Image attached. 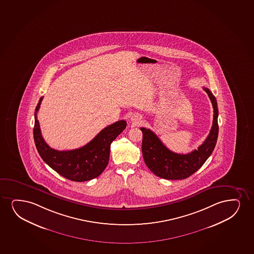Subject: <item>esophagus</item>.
Wrapping results in <instances>:
<instances>
[{"label":"esophagus","mask_w":254,"mask_h":254,"mask_svg":"<svg viewBox=\"0 0 254 254\" xmlns=\"http://www.w3.org/2000/svg\"><path fill=\"white\" fill-rule=\"evenodd\" d=\"M141 118L140 117H136V116H135V117H132V122L135 123V124H138L139 121L141 120Z\"/></svg>","instance_id":"esophagus-1"}]
</instances>
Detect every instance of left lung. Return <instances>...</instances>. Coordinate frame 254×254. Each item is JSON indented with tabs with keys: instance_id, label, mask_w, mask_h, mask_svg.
<instances>
[{
	"instance_id": "left-lung-1",
	"label": "left lung",
	"mask_w": 254,
	"mask_h": 254,
	"mask_svg": "<svg viewBox=\"0 0 254 254\" xmlns=\"http://www.w3.org/2000/svg\"><path fill=\"white\" fill-rule=\"evenodd\" d=\"M214 108L213 125L205 141L189 154H177L161 142L154 132L146 128L142 131L141 151L147 167L156 176L165 180H184L192 175L204 164L215 148L218 137V108L213 93L203 87Z\"/></svg>"
}]
</instances>
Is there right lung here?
I'll return each mask as SVG.
<instances>
[{"label":"right lung","instance_id":"1","mask_svg":"<svg viewBox=\"0 0 254 254\" xmlns=\"http://www.w3.org/2000/svg\"><path fill=\"white\" fill-rule=\"evenodd\" d=\"M43 97L36 106L33 137L43 161L58 174L72 181L83 182L100 176L109 161L111 143L126 128L127 123L119 120L107 126L81 148L59 151L51 148L41 135L37 115Z\"/></svg>","mask_w":254,"mask_h":254}]
</instances>
